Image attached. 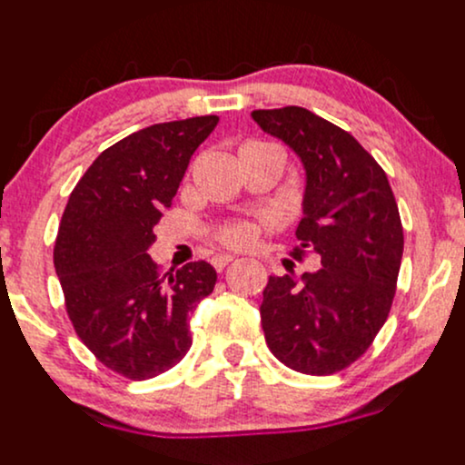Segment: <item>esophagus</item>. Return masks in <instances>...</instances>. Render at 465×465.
Segmentation results:
<instances>
[{
  "mask_svg": "<svg viewBox=\"0 0 465 465\" xmlns=\"http://www.w3.org/2000/svg\"><path fill=\"white\" fill-rule=\"evenodd\" d=\"M232 261H234L232 254H215V256H213L211 263H213V267H215L217 272H222L223 267H226L228 263H232Z\"/></svg>",
  "mask_w": 465,
  "mask_h": 465,
  "instance_id": "obj_1",
  "label": "esophagus"
}]
</instances>
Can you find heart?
<instances>
[{"label": "heart", "instance_id": "obj_1", "mask_svg": "<svg viewBox=\"0 0 465 465\" xmlns=\"http://www.w3.org/2000/svg\"><path fill=\"white\" fill-rule=\"evenodd\" d=\"M254 145H265V143H256V141H252V143H245L243 147H254ZM242 147V150H243ZM215 239L217 242L231 245V248H243V245L252 243L254 239V226L250 222H243V220H237V222H228V223H222L220 228H215Z\"/></svg>", "mask_w": 465, "mask_h": 465}]
</instances>
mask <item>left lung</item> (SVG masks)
<instances>
[{
    "mask_svg": "<svg viewBox=\"0 0 465 465\" xmlns=\"http://www.w3.org/2000/svg\"><path fill=\"white\" fill-rule=\"evenodd\" d=\"M267 134L285 141L302 161L307 187L296 228L313 274L270 276L261 324L281 363L324 376L357 361L383 329L401 272V213L383 167L351 133L300 106L254 111Z\"/></svg>",
    "mask_w": 465,
    "mask_h": 465,
    "instance_id": "left-lung-1",
    "label": "left lung"
}]
</instances>
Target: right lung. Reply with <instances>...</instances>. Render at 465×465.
<instances>
[{"label":"right lung","instance_id":"1","mask_svg":"<svg viewBox=\"0 0 465 465\" xmlns=\"http://www.w3.org/2000/svg\"><path fill=\"white\" fill-rule=\"evenodd\" d=\"M220 117L154 124L104 150L71 191L54 267L75 332L113 372L145 381L183 361L189 315L217 274L193 261L161 274L147 248L198 145Z\"/></svg>","mask_w":465,"mask_h":465}]
</instances>
